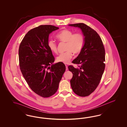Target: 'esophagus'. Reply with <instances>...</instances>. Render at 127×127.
<instances>
[{
    "label": "esophagus",
    "instance_id": "obj_1",
    "mask_svg": "<svg viewBox=\"0 0 127 127\" xmlns=\"http://www.w3.org/2000/svg\"><path fill=\"white\" fill-rule=\"evenodd\" d=\"M65 70H66V71H67L68 70V66L67 65H65Z\"/></svg>",
    "mask_w": 127,
    "mask_h": 127
}]
</instances>
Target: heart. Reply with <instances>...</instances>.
I'll use <instances>...</instances> for the list:
<instances>
[{
    "mask_svg": "<svg viewBox=\"0 0 127 127\" xmlns=\"http://www.w3.org/2000/svg\"><path fill=\"white\" fill-rule=\"evenodd\" d=\"M56 38L60 42H65V52L61 54L57 57V61L68 64L73 57V53L76 54L81 52L84 44V36L81 33H73V32L68 29L61 31L56 35ZM49 50L53 53H57V45L53 39L47 42Z\"/></svg>",
    "mask_w": 127,
    "mask_h": 127,
    "instance_id": "b5f03b06",
    "label": "heart"
}]
</instances>
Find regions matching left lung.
<instances>
[{
  "instance_id": "obj_1",
  "label": "left lung",
  "mask_w": 127,
  "mask_h": 127,
  "mask_svg": "<svg viewBox=\"0 0 127 127\" xmlns=\"http://www.w3.org/2000/svg\"><path fill=\"white\" fill-rule=\"evenodd\" d=\"M69 26L80 28L84 36L82 49L72 63L79 68L69 65L73 73L70 80L73 92L79 96H89L96 89L104 72L105 51L100 36L96 31L84 23L70 24Z\"/></svg>"
}]
</instances>
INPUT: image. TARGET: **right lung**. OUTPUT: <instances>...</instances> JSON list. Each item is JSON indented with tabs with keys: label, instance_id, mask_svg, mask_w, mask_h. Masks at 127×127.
Returning a JSON list of instances; mask_svg holds the SVG:
<instances>
[{
	"label": "right lung",
	"instance_id": "right-lung-1",
	"mask_svg": "<svg viewBox=\"0 0 127 127\" xmlns=\"http://www.w3.org/2000/svg\"><path fill=\"white\" fill-rule=\"evenodd\" d=\"M59 28L41 25L29 31L19 50L20 69L31 89L42 97L57 92L65 70L62 62L54 64V58L47 46L49 35Z\"/></svg>",
	"mask_w": 127,
	"mask_h": 127
}]
</instances>
